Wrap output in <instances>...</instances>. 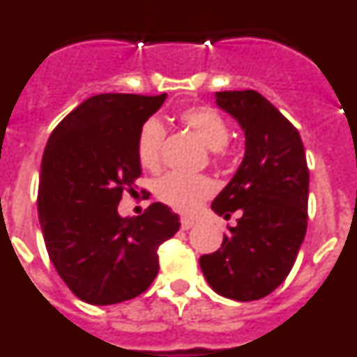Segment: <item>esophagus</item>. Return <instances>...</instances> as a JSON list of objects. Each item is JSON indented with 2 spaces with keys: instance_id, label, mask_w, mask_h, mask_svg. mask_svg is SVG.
<instances>
[{
  "instance_id": "esophagus-1",
  "label": "esophagus",
  "mask_w": 357,
  "mask_h": 357,
  "mask_svg": "<svg viewBox=\"0 0 357 357\" xmlns=\"http://www.w3.org/2000/svg\"><path fill=\"white\" fill-rule=\"evenodd\" d=\"M195 223H197V222H195L193 218H182V220H181V225H182V229H184V230H189L191 227H195Z\"/></svg>"
}]
</instances>
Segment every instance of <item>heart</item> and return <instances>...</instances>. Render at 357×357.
<instances>
[{"label": "heart", "instance_id": "heart-1", "mask_svg": "<svg viewBox=\"0 0 357 357\" xmlns=\"http://www.w3.org/2000/svg\"><path fill=\"white\" fill-rule=\"evenodd\" d=\"M182 127L200 141L207 150L222 153L229 143V125L222 114L207 105H195L181 112ZM164 128L157 119H148L137 135V160L148 172L160 166ZM214 193V184L209 178H189L181 175H166L155 184V195L162 204L178 213H193L206 198Z\"/></svg>", "mask_w": 357, "mask_h": 357}]
</instances>
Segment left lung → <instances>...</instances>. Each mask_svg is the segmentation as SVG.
I'll return each instance as SVG.
<instances>
[{"label":"left lung","instance_id":"left-lung-1","mask_svg":"<svg viewBox=\"0 0 357 357\" xmlns=\"http://www.w3.org/2000/svg\"><path fill=\"white\" fill-rule=\"evenodd\" d=\"M216 107L245 134L239 168L211 209L229 220L222 248L200 257V268L218 295L257 301L279 288L295 264L307 229L309 172L301 134L255 91L214 94Z\"/></svg>","mask_w":357,"mask_h":357}]
</instances>
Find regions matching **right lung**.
<instances>
[{"mask_svg":"<svg viewBox=\"0 0 357 357\" xmlns=\"http://www.w3.org/2000/svg\"><path fill=\"white\" fill-rule=\"evenodd\" d=\"M166 100L98 94L50 135L39 175V222L50 259L80 301L110 305L150 288L160 243L181 229L160 202L141 216H121L123 191L141 176L137 135Z\"/></svg>","mask_w":357,"mask_h":357,"instance_id":"add662e5","label":"right lung"}]
</instances>
